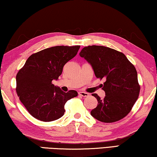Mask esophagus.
Here are the masks:
<instances>
[{"mask_svg": "<svg viewBox=\"0 0 157 157\" xmlns=\"http://www.w3.org/2000/svg\"><path fill=\"white\" fill-rule=\"evenodd\" d=\"M79 95L81 96V97H88L89 96V94L85 92H78Z\"/></svg>", "mask_w": 157, "mask_h": 157, "instance_id": "1", "label": "esophagus"}]
</instances>
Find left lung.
Listing matches in <instances>:
<instances>
[{
    "label": "left lung",
    "instance_id": "1",
    "mask_svg": "<svg viewBox=\"0 0 157 157\" xmlns=\"http://www.w3.org/2000/svg\"><path fill=\"white\" fill-rule=\"evenodd\" d=\"M91 65L97 78L106 79L102 90L105 97L97 94V106L91 115L104 123H113L123 118L132 109L139 97L140 86L134 65L123 53L103 46H88L79 53Z\"/></svg>",
    "mask_w": 157,
    "mask_h": 157
}]
</instances>
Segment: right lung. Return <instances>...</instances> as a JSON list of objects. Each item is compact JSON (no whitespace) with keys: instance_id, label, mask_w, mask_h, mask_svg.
<instances>
[{"instance_id":"add662e5","label":"right lung","mask_w":157,"mask_h":157,"mask_svg":"<svg viewBox=\"0 0 157 157\" xmlns=\"http://www.w3.org/2000/svg\"><path fill=\"white\" fill-rule=\"evenodd\" d=\"M80 46H57L30 56L16 76V92L28 112L44 122L64 115L67 100L78 96L75 90L64 92L52 84L62 74L65 64L77 55Z\"/></svg>"}]
</instances>
